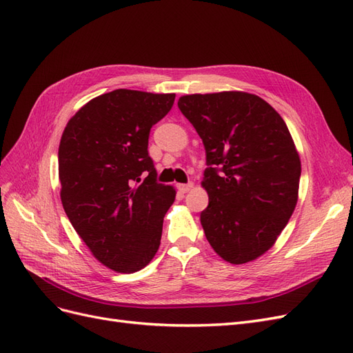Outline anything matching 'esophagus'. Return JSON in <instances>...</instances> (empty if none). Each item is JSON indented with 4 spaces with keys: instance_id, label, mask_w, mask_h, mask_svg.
Masks as SVG:
<instances>
[{
    "instance_id": "obj_1",
    "label": "esophagus",
    "mask_w": 353,
    "mask_h": 353,
    "mask_svg": "<svg viewBox=\"0 0 353 353\" xmlns=\"http://www.w3.org/2000/svg\"><path fill=\"white\" fill-rule=\"evenodd\" d=\"M194 187L193 183H188V184H179L178 185V190L181 191V193H188V191Z\"/></svg>"
}]
</instances>
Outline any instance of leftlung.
Listing matches in <instances>:
<instances>
[{"mask_svg":"<svg viewBox=\"0 0 353 353\" xmlns=\"http://www.w3.org/2000/svg\"><path fill=\"white\" fill-rule=\"evenodd\" d=\"M178 108L206 148L205 236L234 265L261 258L280 237L299 199L301 157L280 113L244 91L188 94Z\"/></svg>","mask_w":353,"mask_h":353,"instance_id":"obj_1","label":"left lung"}]
</instances>
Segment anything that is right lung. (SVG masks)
I'll use <instances>...</instances> for the list:
<instances>
[{
  "instance_id": "obj_1",
  "label": "right lung",
  "mask_w": 353,
  "mask_h": 353,
  "mask_svg": "<svg viewBox=\"0 0 353 353\" xmlns=\"http://www.w3.org/2000/svg\"><path fill=\"white\" fill-rule=\"evenodd\" d=\"M174 101L175 94L114 90L83 104L61 134L63 209L94 258L116 272L143 270L159 250L176 191L156 183L147 147Z\"/></svg>"
}]
</instances>
